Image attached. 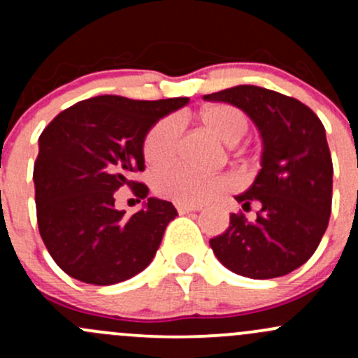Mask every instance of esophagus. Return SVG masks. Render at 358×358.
Returning a JSON list of instances; mask_svg holds the SVG:
<instances>
[{
	"instance_id": "1",
	"label": "esophagus",
	"mask_w": 358,
	"mask_h": 358,
	"mask_svg": "<svg viewBox=\"0 0 358 358\" xmlns=\"http://www.w3.org/2000/svg\"><path fill=\"white\" fill-rule=\"evenodd\" d=\"M176 209H178L180 215H187V213L199 211L201 206H189V204H176Z\"/></svg>"
}]
</instances>
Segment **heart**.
I'll return each mask as SVG.
<instances>
[{"instance_id":"heart-1","label":"heart","mask_w":358,"mask_h":358,"mask_svg":"<svg viewBox=\"0 0 358 358\" xmlns=\"http://www.w3.org/2000/svg\"><path fill=\"white\" fill-rule=\"evenodd\" d=\"M201 124L227 145H234L246 135L248 115L232 106L206 107L199 114ZM182 126L173 115L159 119L143 138V157L149 164L159 166L171 161L178 149ZM154 192L178 204H202L230 187L225 175H202L185 166H168L152 176Z\"/></svg>"}]
</instances>
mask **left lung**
Returning a JSON list of instances; mask_svg holds the SVG:
<instances>
[{
	"label": "left lung",
	"mask_w": 358,
	"mask_h": 358,
	"mask_svg": "<svg viewBox=\"0 0 358 358\" xmlns=\"http://www.w3.org/2000/svg\"><path fill=\"white\" fill-rule=\"evenodd\" d=\"M249 115L262 136V169L236 196L244 211L258 206L252 222L232 213L222 236L209 241L223 266L249 279H273L299 268L315 252L333 202V159L326 129L299 100L239 85L204 95Z\"/></svg>",
	"instance_id": "8db88e82"
}]
</instances>
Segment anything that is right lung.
I'll list each match as a JSON object with an SVG mask.
<instances>
[{"label":"right lung","mask_w":358,"mask_h":358,"mask_svg":"<svg viewBox=\"0 0 358 358\" xmlns=\"http://www.w3.org/2000/svg\"><path fill=\"white\" fill-rule=\"evenodd\" d=\"M189 99L129 100L100 95L62 110L39 136L34 162L36 213L46 249L74 279L110 286L149 266L164 230L178 215L168 201L133 182L145 169L143 138ZM122 185L145 199L129 219L113 206Z\"/></svg>","instance_id":"1"}]
</instances>
